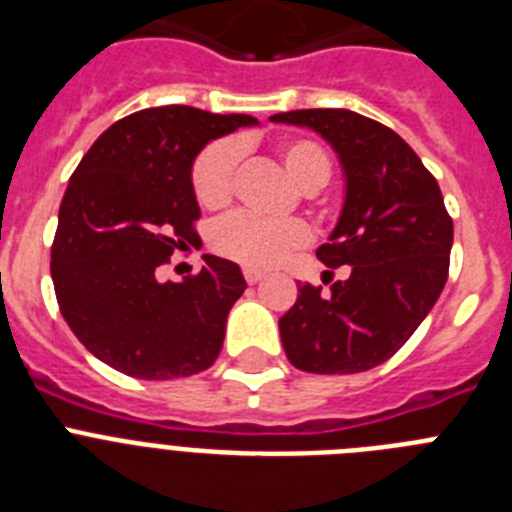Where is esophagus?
Returning a JSON list of instances; mask_svg holds the SVG:
<instances>
[{"mask_svg":"<svg viewBox=\"0 0 512 512\" xmlns=\"http://www.w3.org/2000/svg\"><path fill=\"white\" fill-rule=\"evenodd\" d=\"M243 277H246L248 284H256V282H261V279H264V271L253 269V266H246V269H243Z\"/></svg>","mask_w":512,"mask_h":512,"instance_id":"34e87169","label":"esophagus"}]
</instances>
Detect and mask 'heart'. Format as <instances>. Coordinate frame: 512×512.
<instances>
[{"mask_svg": "<svg viewBox=\"0 0 512 512\" xmlns=\"http://www.w3.org/2000/svg\"><path fill=\"white\" fill-rule=\"evenodd\" d=\"M241 146L235 140H217L197 156L192 166L194 197L207 210H217L233 197L235 169ZM279 158L289 179L305 192L323 187L330 176V156L318 140L287 138L279 143ZM310 233L300 220H266L253 212H233L212 228V248L228 259L256 269H269L305 246Z\"/></svg>", "mask_w": 512, "mask_h": 512, "instance_id": "b5f03b06", "label": "heart"}]
</instances>
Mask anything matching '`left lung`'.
Returning a JSON list of instances; mask_svg holds the SVG:
<instances>
[{
	"mask_svg": "<svg viewBox=\"0 0 512 512\" xmlns=\"http://www.w3.org/2000/svg\"><path fill=\"white\" fill-rule=\"evenodd\" d=\"M271 122L310 128L341 161L346 194L318 259L346 279L300 284L279 318L284 354L312 374H356L395 356L436 305L454 243L443 194L418 153L387 125L351 110H295Z\"/></svg>",
	"mask_w": 512,
	"mask_h": 512,
	"instance_id": "1",
	"label": "left lung"
}]
</instances>
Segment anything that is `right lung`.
Here are the masks:
<instances>
[{"label":"right lung","mask_w":512,"mask_h":512,"mask_svg":"<svg viewBox=\"0 0 512 512\" xmlns=\"http://www.w3.org/2000/svg\"><path fill=\"white\" fill-rule=\"evenodd\" d=\"M251 115L166 104L122 117L81 158L58 210L51 277L63 320L99 361L138 379H176L215 364L241 266L205 253L200 274L161 282L174 251L200 241L192 166ZM202 246V243H200Z\"/></svg>","instance_id":"obj_1"}]
</instances>
